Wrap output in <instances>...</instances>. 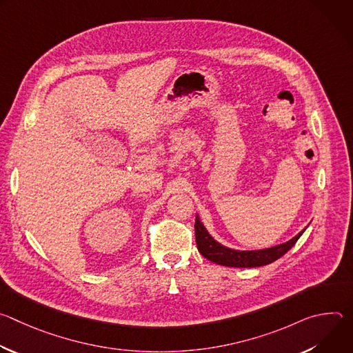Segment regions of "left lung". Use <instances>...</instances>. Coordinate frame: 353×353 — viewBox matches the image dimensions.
Masks as SVG:
<instances>
[{
	"mask_svg": "<svg viewBox=\"0 0 353 353\" xmlns=\"http://www.w3.org/2000/svg\"><path fill=\"white\" fill-rule=\"evenodd\" d=\"M306 228L301 232H299L290 240L276 244L274 247L261 248V250H236L214 239L211 233L207 230V228L204 226V223L201 222L198 214L195 216V226H194L195 241H196L199 253L203 254L207 260L215 264L225 265V267H236V268H253V267H261V265L274 263L275 260L281 259L285 253H288V251L294 245V243L299 240V237L303 234Z\"/></svg>",
	"mask_w": 353,
	"mask_h": 353,
	"instance_id": "1",
	"label": "left lung"
}]
</instances>
